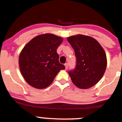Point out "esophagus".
<instances>
[{
    "label": "esophagus",
    "instance_id": "obj_1",
    "mask_svg": "<svg viewBox=\"0 0 122 122\" xmlns=\"http://www.w3.org/2000/svg\"><path fill=\"white\" fill-rule=\"evenodd\" d=\"M64 66H65V70L66 71V70H67L68 69V64L66 63L65 64H64Z\"/></svg>",
    "mask_w": 122,
    "mask_h": 122
}]
</instances>
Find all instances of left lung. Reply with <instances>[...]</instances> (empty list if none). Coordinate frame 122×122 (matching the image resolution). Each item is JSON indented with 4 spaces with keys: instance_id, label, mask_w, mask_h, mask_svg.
<instances>
[{
    "instance_id": "8db88e82",
    "label": "left lung",
    "mask_w": 122,
    "mask_h": 122,
    "mask_svg": "<svg viewBox=\"0 0 122 122\" xmlns=\"http://www.w3.org/2000/svg\"><path fill=\"white\" fill-rule=\"evenodd\" d=\"M68 42L75 50L76 68L69 72L75 85L89 89L101 80L106 69V53L99 42L89 36L77 35L68 37Z\"/></svg>"
}]
</instances>
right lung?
Masks as SVG:
<instances>
[{"mask_svg":"<svg viewBox=\"0 0 122 122\" xmlns=\"http://www.w3.org/2000/svg\"><path fill=\"white\" fill-rule=\"evenodd\" d=\"M63 39L46 33L33 38L25 46L19 57L22 75L28 84L36 89L48 87L59 72L65 69L59 62L57 48Z\"/></svg>","mask_w":122,"mask_h":122,"instance_id":"right-lung-1","label":"right lung"}]
</instances>
